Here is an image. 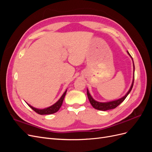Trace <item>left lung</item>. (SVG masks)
<instances>
[{"instance_id":"obj_1","label":"left lung","mask_w":152,"mask_h":152,"mask_svg":"<svg viewBox=\"0 0 152 152\" xmlns=\"http://www.w3.org/2000/svg\"><path fill=\"white\" fill-rule=\"evenodd\" d=\"M128 54L130 55V54L128 53ZM134 79H133V81H132V83L131 85V88L127 92V93L122 97V98L115 100V101H113V102H107V103H101V102H96L95 101L93 98H92V96L90 95L89 93V91L88 89H87V96H88V98L90 102V103L91 104V105L93 106V107L96 110H102V111H106V110H112L113 108H115L116 107H117L121 103H122L124 99L126 98V97L127 96V95L129 94V93L131 92V91L132 90V88L133 87V84H134Z\"/></svg>"}]
</instances>
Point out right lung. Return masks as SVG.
Listing matches in <instances>:
<instances>
[{"instance_id": "right-lung-1", "label": "right lung", "mask_w": 152, "mask_h": 152, "mask_svg": "<svg viewBox=\"0 0 152 152\" xmlns=\"http://www.w3.org/2000/svg\"><path fill=\"white\" fill-rule=\"evenodd\" d=\"M66 91L64 93V94L62 95V96L61 97V98L59 99L58 102L54 104L53 105L50 106V107L47 108H45V109H42V110H40V109H37L35 108H34L32 107L31 106H30V104H28V105L29 106V107L34 110V111H35L37 113H38L39 115H49V114H53L54 113H56L57 112L59 109L60 108V107H61L62 105V103H63V99L64 98H65V96L66 95Z\"/></svg>"}]
</instances>
